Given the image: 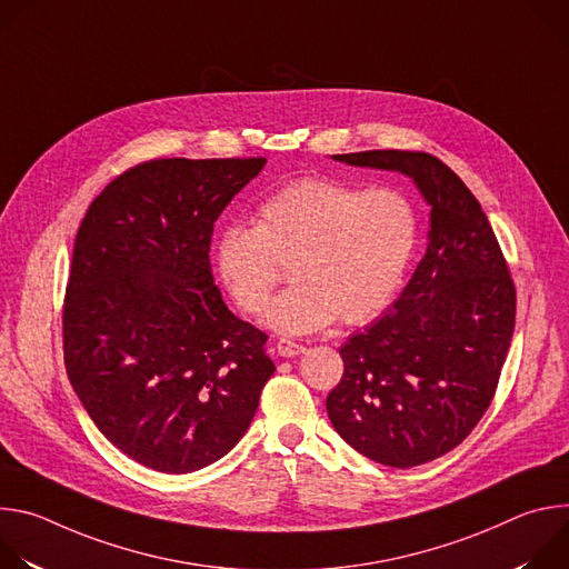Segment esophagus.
Listing matches in <instances>:
<instances>
[{"label":"esophagus","mask_w":569,"mask_h":569,"mask_svg":"<svg viewBox=\"0 0 569 569\" xmlns=\"http://www.w3.org/2000/svg\"><path fill=\"white\" fill-rule=\"evenodd\" d=\"M277 353L281 356V358H295V356H299V353H303L306 351V347L303 345H299V342H292V340H288V338H281V340H277Z\"/></svg>","instance_id":"1"}]
</instances>
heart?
I'll return each mask as SVG.
<instances>
[{
  "instance_id": "heart-1",
  "label": "heart",
  "mask_w": 569,
  "mask_h": 569,
  "mask_svg": "<svg viewBox=\"0 0 569 569\" xmlns=\"http://www.w3.org/2000/svg\"><path fill=\"white\" fill-rule=\"evenodd\" d=\"M419 240L412 202L389 189L297 180L270 193L252 224L231 222L213 240V268L236 306L261 315L290 268L295 286L268 308L279 333L303 336L376 319L396 297Z\"/></svg>"
}]
</instances>
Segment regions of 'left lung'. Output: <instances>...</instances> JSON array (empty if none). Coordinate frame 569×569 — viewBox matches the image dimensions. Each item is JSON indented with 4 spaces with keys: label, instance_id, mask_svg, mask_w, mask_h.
I'll return each mask as SVG.
<instances>
[{
    "label": "left lung",
    "instance_id": "8db88e82",
    "mask_svg": "<svg viewBox=\"0 0 569 569\" xmlns=\"http://www.w3.org/2000/svg\"><path fill=\"white\" fill-rule=\"evenodd\" d=\"M398 171L430 204L428 250L391 308L340 349L327 398L338 435L360 455L412 468L457 448L496 396L516 327V286L470 189L430 152L333 154Z\"/></svg>",
    "mask_w": 569,
    "mask_h": 569
}]
</instances>
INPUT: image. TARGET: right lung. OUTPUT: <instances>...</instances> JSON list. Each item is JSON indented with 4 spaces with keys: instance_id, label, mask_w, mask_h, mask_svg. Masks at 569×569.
Returning <instances> with one entry per match:
<instances>
[{
    "instance_id": "obj_1",
    "label": "right lung",
    "mask_w": 569,
    "mask_h": 569,
    "mask_svg": "<svg viewBox=\"0 0 569 569\" xmlns=\"http://www.w3.org/2000/svg\"><path fill=\"white\" fill-rule=\"evenodd\" d=\"M266 157L150 159L78 227L62 308L73 391L103 437L159 472H193L248 432L274 373L268 336L213 283V222Z\"/></svg>"
}]
</instances>
